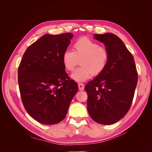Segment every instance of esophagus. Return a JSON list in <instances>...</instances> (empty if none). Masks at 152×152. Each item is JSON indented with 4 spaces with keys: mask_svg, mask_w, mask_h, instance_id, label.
Returning a JSON list of instances; mask_svg holds the SVG:
<instances>
[{
    "mask_svg": "<svg viewBox=\"0 0 152 152\" xmlns=\"http://www.w3.org/2000/svg\"><path fill=\"white\" fill-rule=\"evenodd\" d=\"M78 86H79V89L80 91L84 90V85L83 84H82V83H79Z\"/></svg>",
    "mask_w": 152,
    "mask_h": 152,
    "instance_id": "1",
    "label": "esophagus"
}]
</instances>
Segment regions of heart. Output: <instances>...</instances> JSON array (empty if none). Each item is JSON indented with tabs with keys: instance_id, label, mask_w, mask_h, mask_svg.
I'll return each instance as SVG.
<instances>
[{
	"instance_id": "1",
	"label": "heart",
	"mask_w": 152,
	"mask_h": 152,
	"mask_svg": "<svg viewBox=\"0 0 152 152\" xmlns=\"http://www.w3.org/2000/svg\"><path fill=\"white\" fill-rule=\"evenodd\" d=\"M109 53L104 47L87 37L78 39L73 43L72 50H66L62 54L61 60L65 69L72 72L79 64L81 66L71 75L77 82H84L93 75L102 73L107 66Z\"/></svg>"
}]
</instances>
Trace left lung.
<instances>
[{"instance_id": "obj_1", "label": "left lung", "mask_w": 152, "mask_h": 152, "mask_svg": "<svg viewBox=\"0 0 152 152\" xmlns=\"http://www.w3.org/2000/svg\"><path fill=\"white\" fill-rule=\"evenodd\" d=\"M109 53L104 70L85 86L87 110L98 124L110 125L120 121L131 106L137 82L134 59L122 40L112 33L94 34Z\"/></svg>"}]
</instances>
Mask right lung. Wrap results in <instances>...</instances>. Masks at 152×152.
<instances>
[{
	"label": "right lung",
	"mask_w": 152,
	"mask_h": 152,
	"mask_svg": "<svg viewBox=\"0 0 152 152\" xmlns=\"http://www.w3.org/2000/svg\"><path fill=\"white\" fill-rule=\"evenodd\" d=\"M73 35L45 34L26 49L18 67V84L26 111L35 121L53 125L63 121L78 91L62 63Z\"/></svg>",
	"instance_id": "add662e5"
}]
</instances>
